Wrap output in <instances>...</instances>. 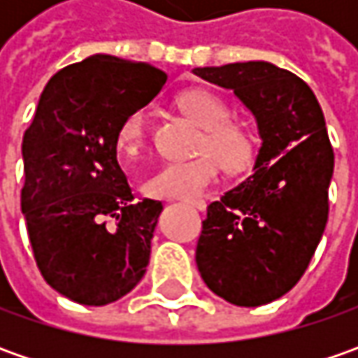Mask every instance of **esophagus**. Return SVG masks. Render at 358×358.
Instances as JSON below:
<instances>
[{"label": "esophagus", "mask_w": 358, "mask_h": 358, "mask_svg": "<svg viewBox=\"0 0 358 358\" xmlns=\"http://www.w3.org/2000/svg\"><path fill=\"white\" fill-rule=\"evenodd\" d=\"M189 207H193V209H197V211H205L207 209V203L205 201H185Z\"/></svg>", "instance_id": "obj_1"}]
</instances>
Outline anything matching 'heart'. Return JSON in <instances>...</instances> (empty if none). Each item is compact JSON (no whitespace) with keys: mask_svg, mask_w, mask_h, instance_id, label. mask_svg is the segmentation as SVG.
Wrapping results in <instances>:
<instances>
[{"mask_svg":"<svg viewBox=\"0 0 358 358\" xmlns=\"http://www.w3.org/2000/svg\"><path fill=\"white\" fill-rule=\"evenodd\" d=\"M179 109L199 125L197 157L165 161L143 181V191L155 199H197L221 177V165L229 173L247 171L259 153V137L245 121L229 119L227 103L207 90L183 91L177 97ZM117 149L135 157L147 141V113L133 109L117 127Z\"/></svg>","mask_w":358,"mask_h":358,"instance_id":"b5f03b06","label":"heart"}]
</instances>
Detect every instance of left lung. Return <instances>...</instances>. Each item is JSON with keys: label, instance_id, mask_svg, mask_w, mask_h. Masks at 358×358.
<instances>
[{"label": "left lung", "instance_id": "obj_1", "mask_svg": "<svg viewBox=\"0 0 358 358\" xmlns=\"http://www.w3.org/2000/svg\"><path fill=\"white\" fill-rule=\"evenodd\" d=\"M257 121L253 175L207 207L195 261L215 295L259 307L289 293L309 267L329 217L335 153L310 87L268 62L197 67Z\"/></svg>", "mask_w": 358, "mask_h": 358}]
</instances>
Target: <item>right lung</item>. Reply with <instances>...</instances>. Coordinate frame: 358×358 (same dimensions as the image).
Segmentation results:
<instances>
[{"label":"right lung","instance_id":"add662e5","mask_svg":"<svg viewBox=\"0 0 358 358\" xmlns=\"http://www.w3.org/2000/svg\"><path fill=\"white\" fill-rule=\"evenodd\" d=\"M167 73L91 55L49 79L23 133L21 213L37 267L63 296L101 307L127 295L149 265L161 201L133 203L117 163V127Z\"/></svg>","mask_w":358,"mask_h":358}]
</instances>
